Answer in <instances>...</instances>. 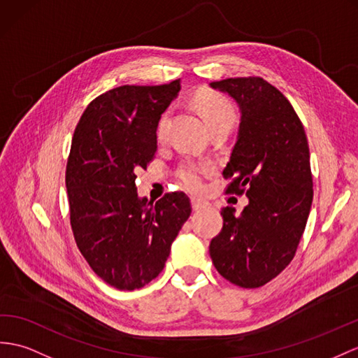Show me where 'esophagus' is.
Returning <instances> with one entry per match:
<instances>
[{"mask_svg": "<svg viewBox=\"0 0 358 358\" xmlns=\"http://www.w3.org/2000/svg\"><path fill=\"white\" fill-rule=\"evenodd\" d=\"M191 205H193V209L194 211H197V209H202V208H206L209 203L206 202L205 199L202 197H197V196H193L191 197Z\"/></svg>", "mask_w": 358, "mask_h": 358, "instance_id": "1", "label": "esophagus"}]
</instances>
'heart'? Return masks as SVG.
<instances>
[{
	"label": "heart",
	"instance_id": "obj_1",
	"mask_svg": "<svg viewBox=\"0 0 358 358\" xmlns=\"http://www.w3.org/2000/svg\"><path fill=\"white\" fill-rule=\"evenodd\" d=\"M193 104L202 115L206 127L209 132L213 130H226L229 132L232 126L237 121V110H235L234 104L229 99H226L224 95L215 92V91H199L193 95ZM167 113L161 115L158 124H156V138L164 139L165 132H167ZM211 171V165L202 162V164H188L185 167H182L179 171V178L184 184L191 188L197 189L202 185V178Z\"/></svg>",
	"mask_w": 358,
	"mask_h": 358
}]
</instances>
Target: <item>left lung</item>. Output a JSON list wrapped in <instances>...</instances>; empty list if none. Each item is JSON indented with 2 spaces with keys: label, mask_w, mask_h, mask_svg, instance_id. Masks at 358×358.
I'll use <instances>...</instances> for the list:
<instances>
[{
  "label": "left lung",
  "mask_w": 358,
  "mask_h": 358,
  "mask_svg": "<svg viewBox=\"0 0 358 358\" xmlns=\"http://www.w3.org/2000/svg\"><path fill=\"white\" fill-rule=\"evenodd\" d=\"M211 88L238 103V138L223 178L226 193H246L249 205L237 217L222 209L223 228L209 255L224 280L257 289L290 264L313 202L310 150L290 101L261 77L213 82Z\"/></svg>",
  "instance_id": "8db88e82"
}]
</instances>
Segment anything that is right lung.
<instances>
[{"label": "right lung", "instance_id": "add662e5", "mask_svg": "<svg viewBox=\"0 0 358 358\" xmlns=\"http://www.w3.org/2000/svg\"><path fill=\"white\" fill-rule=\"evenodd\" d=\"M179 80L124 85L99 95L74 130L66 162L69 220L78 250L104 282L136 290L158 276L191 214L182 191L138 197L135 171L156 153V124Z\"/></svg>", "mask_w": 358, "mask_h": 358}]
</instances>
